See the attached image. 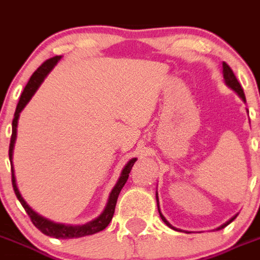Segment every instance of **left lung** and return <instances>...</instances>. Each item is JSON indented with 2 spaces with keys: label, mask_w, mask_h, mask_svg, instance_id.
Wrapping results in <instances>:
<instances>
[{
  "label": "left lung",
  "mask_w": 260,
  "mask_h": 260,
  "mask_svg": "<svg viewBox=\"0 0 260 260\" xmlns=\"http://www.w3.org/2000/svg\"><path fill=\"white\" fill-rule=\"evenodd\" d=\"M223 78H224L225 84H227V86H229L230 88L234 89V91L236 92V93L239 94L240 97H241L242 101H245V103H246V99H245V93H244V89H242L241 84L239 83V81H237V78H236V75L234 74V72H232L231 68L229 67V64H225V62H223ZM156 198H157V192H156ZM157 210H159V214H160V217H161V219H163V222L166 223L167 225H169L171 229H173V230H176V231H178V230H177V229H174V227H172L171 223H169L168 220H167L166 218H164V215L161 214V213H160V209H159V201H157ZM236 217H237V214L234 215V217H232L231 219L227 220V222H225V223H223V224L220 225V227H218L217 231H218V230L224 229L225 225H229L230 223H231L232 220H234Z\"/></svg>",
  "instance_id": "8db88e82"
}]
</instances>
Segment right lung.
<instances>
[{"label": "right lung", "mask_w": 260, "mask_h": 260, "mask_svg": "<svg viewBox=\"0 0 260 260\" xmlns=\"http://www.w3.org/2000/svg\"><path fill=\"white\" fill-rule=\"evenodd\" d=\"M61 59V56H55L51 57V59L46 60L37 70H36L33 74H31L30 79L26 83L25 88H24L23 93L20 96V100H19L18 106H16L15 114H14V119H13V133H11V140H10V147H9V157H10V163H11V181H13V187L14 191H15V195L18 198V200L20 201V204L23 205V208L25 209V212L28 213L29 218L33 222V224L40 230L42 234L47 235V236L55 237V239H77V237H83V236H88V235H93L97 234V232L103 231L105 230L106 227L109 225L110 220L113 219L114 212H115V205H116V200H118V196L122 191L123 186L125 185V182H127L128 177H129L131 169H132L133 164L136 163V157L131 159L125 167L123 168L122 174L119 177L118 182H116V185L114 186V188L111 190L110 195H109V200L108 204H106L105 209L104 212L101 213L100 215L97 218H94L93 220L88 223H84V224L81 225H70V224H60V223H55L52 220H48L46 218L41 217L40 214L35 212V210L31 209L29 207L28 204L25 203L23 198H21L20 192L18 190V186H16V181H15V174H14V167H13V150H14V145H15V140H16V128H18V119L19 115H20L21 110L25 108L26 104L29 103V100L31 99V96L36 93V91L38 89V87L41 86L45 78L47 77L48 73L52 70V68L57 64V61Z\"/></svg>", "instance_id": "obj_1"}]
</instances>
